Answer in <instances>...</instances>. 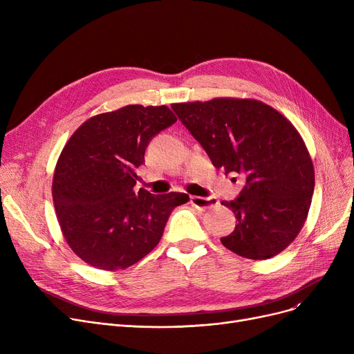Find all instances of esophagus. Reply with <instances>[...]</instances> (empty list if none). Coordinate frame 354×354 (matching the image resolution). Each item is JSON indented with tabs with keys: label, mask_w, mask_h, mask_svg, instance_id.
<instances>
[{
	"label": "esophagus",
	"mask_w": 354,
	"mask_h": 354,
	"mask_svg": "<svg viewBox=\"0 0 354 354\" xmlns=\"http://www.w3.org/2000/svg\"><path fill=\"white\" fill-rule=\"evenodd\" d=\"M191 203L198 209H211L218 205L215 198H202V196H191Z\"/></svg>",
	"instance_id": "obj_1"
}]
</instances>
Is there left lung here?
<instances>
[{
	"label": "left lung",
	"instance_id": "8db88e82",
	"mask_svg": "<svg viewBox=\"0 0 354 354\" xmlns=\"http://www.w3.org/2000/svg\"><path fill=\"white\" fill-rule=\"evenodd\" d=\"M172 109L216 169L245 178L235 201L221 202L238 221L222 245L248 259L284 251L304 225L314 191V166L299 130L255 99L215 97Z\"/></svg>",
	"mask_w": 354,
	"mask_h": 354
}]
</instances>
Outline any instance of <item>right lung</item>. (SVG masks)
I'll use <instances>...</instances> for the list:
<instances>
[{
    "mask_svg": "<svg viewBox=\"0 0 354 354\" xmlns=\"http://www.w3.org/2000/svg\"><path fill=\"white\" fill-rule=\"evenodd\" d=\"M175 122L165 104H129L87 119L64 145L53 176L54 209L67 245L88 266L136 264L159 244L174 208L189 201L133 191L149 140Z\"/></svg>",
    "mask_w": 354,
    "mask_h": 354,
    "instance_id": "add662e5",
    "label": "right lung"
}]
</instances>
